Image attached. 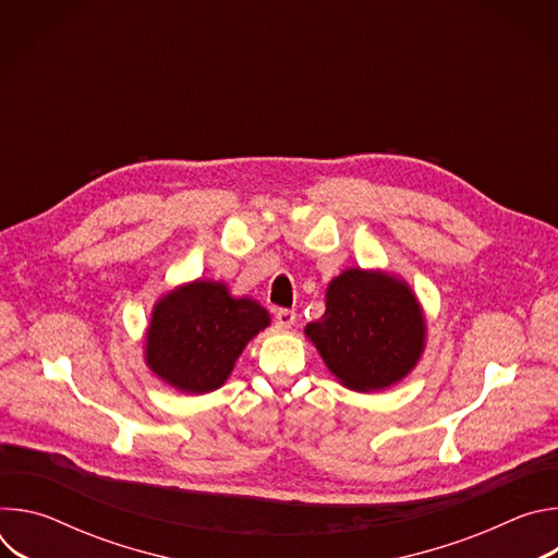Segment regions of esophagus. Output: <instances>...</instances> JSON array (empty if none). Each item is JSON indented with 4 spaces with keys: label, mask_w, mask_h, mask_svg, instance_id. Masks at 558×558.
I'll return each instance as SVG.
<instances>
[{
    "label": "esophagus",
    "mask_w": 558,
    "mask_h": 558,
    "mask_svg": "<svg viewBox=\"0 0 558 558\" xmlns=\"http://www.w3.org/2000/svg\"><path fill=\"white\" fill-rule=\"evenodd\" d=\"M274 317H276V325L280 329H289L295 323V311L293 308H278Z\"/></svg>",
    "instance_id": "34e87169"
}]
</instances>
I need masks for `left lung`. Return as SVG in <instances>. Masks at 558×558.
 <instances>
[{
    "label": "left lung",
    "mask_w": 558,
    "mask_h": 558,
    "mask_svg": "<svg viewBox=\"0 0 558 558\" xmlns=\"http://www.w3.org/2000/svg\"><path fill=\"white\" fill-rule=\"evenodd\" d=\"M304 331L329 371L362 392L407 377L426 338L424 313L409 284L364 269L331 280L325 315Z\"/></svg>",
    "instance_id": "8db88e82"
}]
</instances>
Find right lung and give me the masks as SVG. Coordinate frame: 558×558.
Wrapping results in <instances>:
<instances>
[{
    "instance_id": "add662e5",
    "label": "right lung",
    "mask_w": 558,
    "mask_h": 558,
    "mask_svg": "<svg viewBox=\"0 0 558 558\" xmlns=\"http://www.w3.org/2000/svg\"><path fill=\"white\" fill-rule=\"evenodd\" d=\"M269 325L250 298H231L222 282L196 280L156 302L147 329L149 368L183 392L225 384L245 344Z\"/></svg>"
}]
</instances>
